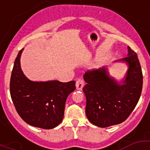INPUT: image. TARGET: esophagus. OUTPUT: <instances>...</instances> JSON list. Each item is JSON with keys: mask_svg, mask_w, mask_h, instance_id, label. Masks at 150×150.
Listing matches in <instances>:
<instances>
[{"mask_svg": "<svg viewBox=\"0 0 150 150\" xmlns=\"http://www.w3.org/2000/svg\"><path fill=\"white\" fill-rule=\"evenodd\" d=\"M84 84H85V83H84L83 80L79 78V79L77 80L76 83H75V86H76V88L78 89V90L81 91L83 89V87L84 86Z\"/></svg>", "mask_w": 150, "mask_h": 150, "instance_id": "obj_1", "label": "esophagus"}]
</instances>
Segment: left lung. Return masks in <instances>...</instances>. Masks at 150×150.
I'll use <instances>...</instances> for the list:
<instances>
[{
  "label": "left lung",
  "mask_w": 150,
  "mask_h": 150,
  "mask_svg": "<svg viewBox=\"0 0 150 150\" xmlns=\"http://www.w3.org/2000/svg\"><path fill=\"white\" fill-rule=\"evenodd\" d=\"M128 57L119 61L128 66L123 84L110 76L107 67L88 71L83 75L86 114L91 123L106 128L125 121L139 99L143 84L137 53L128 46Z\"/></svg>",
  "instance_id": "1"
}]
</instances>
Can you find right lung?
I'll list each match as a JSON object with an SVG mask.
<instances>
[{"label": "right lung", "mask_w": 150, "mask_h": 150, "mask_svg": "<svg viewBox=\"0 0 150 150\" xmlns=\"http://www.w3.org/2000/svg\"><path fill=\"white\" fill-rule=\"evenodd\" d=\"M16 57L10 81V93L16 112L32 126L51 129L61 123L64 117L66 99L75 89V81L35 82L24 75L20 57Z\"/></svg>", "instance_id": "obj_1"}]
</instances>
